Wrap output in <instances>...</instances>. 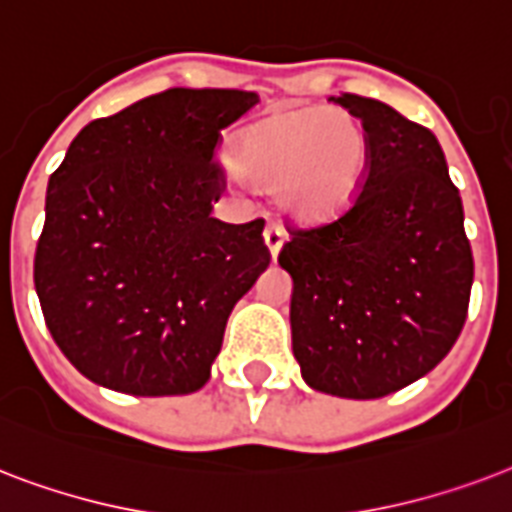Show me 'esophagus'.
Instances as JSON below:
<instances>
[{
    "label": "esophagus",
    "mask_w": 512,
    "mask_h": 512,
    "mask_svg": "<svg viewBox=\"0 0 512 512\" xmlns=\"http://www.w3.org/2000/svg\"><path fill=\"white\" fill-rule=\"evenodd\" d=\"M264 243H267L269 253H272V259H275L277 253H280V248H283V243H285L283 227H277V224H269V227L264 229Z\"/></svg>",
    "instance_id": "34e87169"
}]
</instances>
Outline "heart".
Returning a JSON list of instances; mask_svg holds the SVG:
<instances>
[{
  "label": "heart",
  "mask_w": 512,
  "mask_h": 512,
  "mask_svg": "<svg viewBox=\"0 0 512 512\" xmlns=\"http://www.w3.org/2000/svg\"><path fill=\"white\" fill-rule=\"evenodd\" d=\"M229 162L245 184L272 189L285 216L320 224L358 200L371 165V141L352 112L307 106L237 130Z\"/></svg>",
  "instance_id": "b5f03b06"
}]
</instances>
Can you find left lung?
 <instances>
[{
    "label": "left lung",
    "mask_w": 512,
    "mask_h": 512,
    "mask_svg": "<svg viewBox=\"0 0 512 512\" xmlns=\"http://www.w3.org/2000/svg\"><path fill=\"white\" fill-rule=\"evenodd\" d=\"M371 165L358 200L315 229H291L293 358L312 390L374 400L430 374L465 326L473 251L438 138L392 106L342 93Z\"/></svg>",
    "instance_id": "left-lung-1"
}]
</instances>
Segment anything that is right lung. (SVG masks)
Here are the masks:
<instances>
[{
    "label": "right lung",
    "mask_w": 512,
    "mask_h": 512,
    "mask_svg": "<svg viewBox=\"0 0 512 512\" xmlns=\"http://www.w3.org/2000/svg\"><path fill=\"white\" fill-rule=\"evenodd\" d=\"M248 90L170 87L79 130L45 200L42 315L71 366L109 390L189 395L211 379L229 312L269 267L264 219H213L221 130Z\"/></svg>",
    "instance_id": "obj_1"
}]
</instances>
